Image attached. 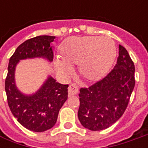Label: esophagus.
<instances>
[{
  "instance_id": "obj_1",
  "label": "esophagus",
  "mask_w": 148,
  "mask_h": 148,
  "mask_svg": "<svg viewBox=\"0 0 148 148\" xmlns=\"http://www.w3.org/2000/svg\"><path fill=\"white\" fill-rule=\"evenodd\" d=\"M78 93V87L75 85H70L68 87V94L69 95H75Z\"/></svg>"
}]
</instances>
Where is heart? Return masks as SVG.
<instances>
[{"label": "heart", "instance_id": "heart-1", "mask_svg": "<svg viewBox=\"0 0 148 148\" xmlns=\"http://www.w3.org/2000/svg\"><path fill=\"white\" fill-rule=\"evenodd\" d=\"M62 58L56 59L57 68L63 75L79 64L80 73L87 80H95L106 73L112 65L116 49L110 38L87 36L70 38L61 47Z\"/></svg>", "mask_w": 148, "mask_h": 148}]
</instances>
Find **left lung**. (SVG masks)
I'll return each instance as SVG.
<instances>
[{
	"label": "left lung",
	"instance_id": "8db88e82",
	"mask_svg": "<svg viewBox=\"0 0 148 148\" xmlns=\"http://www.w3.org/2000/svg\"><path fill=\"white\" fill-rule=\"evenodd\" d=\"M135 66L128 51L119 46L116 65L103 79L80 89L78 119L83 127L99 131L122 116L135 86Z\"/></svg>",
	"mask_w": 148,
	"mask_h": 148
}]
</instances>
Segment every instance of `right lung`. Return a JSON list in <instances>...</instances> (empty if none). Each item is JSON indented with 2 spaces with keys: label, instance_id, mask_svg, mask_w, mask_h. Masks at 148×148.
I'll return each instance as SVG.
<instances>
[{
  "label": "right lung",
  "instance_id": "right-lung-1",
  "mask_svg": "<svg viewBox=\"0 0 148 148\" xmlns=\"http://www.w3.org/2000/svg\"><path fill=\"white\" fill-rule=\"evenodd\" d=\"M54 38V36L41 35L21 43L10 58L5 82L8 105L12 114L22 126L38 133L55 125L60 109L67 99L68 85L60 84L49 77L34 94L25 95L16 87L14 71L20 60L43 58L53 62V50L50 43Z\"/></svg>",
  "mask_w": 148,
  "mask_h": 148
}]
</instances>
